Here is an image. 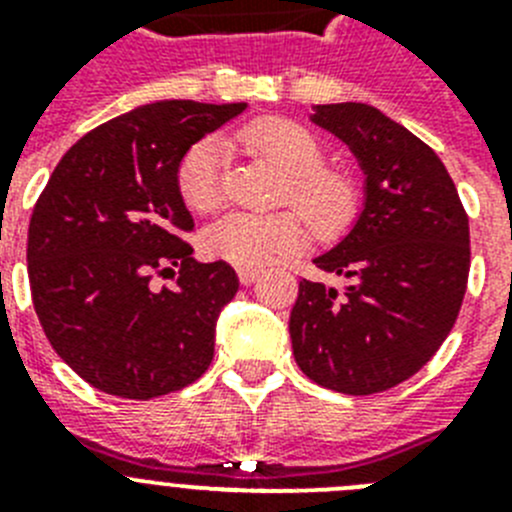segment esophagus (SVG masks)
<instances>
[{"label": "esophagus", "mask_w": 512, "mask_h": 512, "mask_svg": "<svg viewBox=\"0 0 512 512\" xmlns=\"http://www.w3.org/2000/svg\"><path fill=\"white\" fill-rule=\"evenodd\" d=\"M259 274L261 271L259 269H238V279H241V284H253L256 282V279H259Z\"/></svg>", "instance_id": "34e87169"}]
</instances>
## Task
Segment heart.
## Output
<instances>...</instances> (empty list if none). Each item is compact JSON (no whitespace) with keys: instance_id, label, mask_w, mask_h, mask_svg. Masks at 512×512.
I'll return each instance as SVG.
<instances>
[{"instance_id":"b5f03b06","label":"heart","mask_w":512,"mask_h":512,"mask_svg":"<svg viewBox=\"0 0 512 512\" xmlns=\"http://www.w3.org/2000/svg\"><path fill=\"white\" fill-rule=\"evenodd\" d=\"M238 146L287 179L282 200L302 212L315 233L338 235L354 223L359 210L356 182L346 171L325 166V148L307 128L284 117H261L235 133ZM176 192L194 212H215L223 205V148L217 140H200L176 166ZM307 230L292 212L246 215L233 212L202 230V248L212 259L241 269L305 246Z\"/></svg>"}]
</instances>
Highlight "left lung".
<instances>
[{
	"instance_id": "8db88e82",
	"label": "left lung",
	"mask_w": 512,
	"mask_h": 512,
	"mask_svg": "<svg viewBox=\"0 0 512 512\" xmlns=\"http://www.w3.org/2000/svg\"><path fill=\"white\" fill-rule=\"evenodd\" d=\"M366 176L364 210L302 279L289 338L302 372L343 395H374L420 372L446 341L469 277V217L441 158L372 104H315Z\"/></svg>"
}]
</instances>
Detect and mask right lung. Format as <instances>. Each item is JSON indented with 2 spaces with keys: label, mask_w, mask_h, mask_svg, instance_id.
Segmentation results:
<instances>
[{
  "label": "right lung",
  "mask_w": 512,
  "mask_h": 512,
  "mask_svg": "<svg viewBox=\"0 0 512 512\" xmlns=\"http://www.w3.org/2000/svg\"><path fill=\"white\" fill-rule=\"evenodd\" d=\"M246 102L166 99L104 122L63 153L27 230V274L45 336L97 390L151 400L200 379L217 315L238 292L225 261L200 264L176 166ZM179 268V272H174ZM171 273L174 288L152 287Z\"/></svg>",
  "instance_id": "1"
}]
</instances>
